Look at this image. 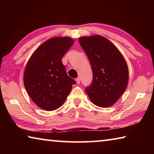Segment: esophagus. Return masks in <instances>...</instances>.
Returning a JSON list of instances; mask_svg holds the SVG:
<instances>
[{
  "label": "esophagus",
  "mask_w": 154,
  "mask_h": 154,
  "mask_svg": "<svg viewBox=\"0 0 154 154\" xmlns=\"http://www.w3.org/2000/svg\"><path fill=\"white\" fill-rule=\"evenodd\" d=\"M75 80H76V82H77V84H79V83H80V79H79V78H77V79H76Z\"/></svg>",
  "instance_id": "esophagus-1"
}]
</instances>
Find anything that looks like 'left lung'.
Here are the masks:
<instances>
[{
    "label": "left lung",
    "mask_w": 154,
    "mask_h": 154,
    "mask_svg": "<svg viewBox=\"0 0 154 154\" xmlns=\"http://www.w3.org/2000/svg\"><path fill=\"white\" fill-rule=\"evenodd\" d=\"M79 42L92 69V82L85 89L88 97L94 105L100 107L113 105L128 83L126 60L116 46L104 36H82Z\"/></svg>",
    "instance_id": "obj_1"
}]
</instances>
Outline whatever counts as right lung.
<instances>
[{"label":"right lung","mask_w":154,"mask_h":154,"mask_svg":"<svg viewBox=\"0 0 154 154\" xmlns=\"http://www.w3.org/2000/svg\"><path fill=\"white\" fill-rule=\"evenodd\" d=\"M74 43L69 36L47 40L33 52L26 65L24 83L32 101L45 111L63 105L76 83L66 74L62 57Z\"/></svg>","instance_id":"add662e5"}]
</instances>
